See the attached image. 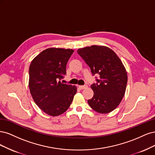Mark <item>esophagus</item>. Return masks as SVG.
Masks as SVG:
<instances>
[{"label": "esophagus", "instance_id": "esophagus-1", "mask_svg": "<svg viewBox=\"0 0 155 155\" xmlns=\"http://www.w3.org/2000/svg\"><path fill=\"white\" fill-rule=\"evenodd\" d=\"M78 87L81 89H84L85 88H87V85H84V86H78Z\"/></svg>", "mask_w": 155, "mask_h": 155}]
</instances>
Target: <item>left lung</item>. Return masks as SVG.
<instances>
[{
    "instance_id": "obj_1",
    "label": "left lung",
    "mask_w": 155,
    "mask_h": 155,
    "mask_svg": "<svg viewBox=\"0 0 155 155\" xmlns=\"http://www.w3.org/2000/svg\"><path fill=\"white\" fill-rule=\"evenodd\" d=\"M78 53L97 74V83L91 85L93 97L88 100L90 107L100 113L113 111L122 101L126 91L127 75L126 69L112 49L106 46H91L78 49Z\"/></svg>"
}]
</instances>
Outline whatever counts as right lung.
<instances>
[{
	"label": "right lung",
	"instance_id": "add662e5",
	"mask_svg": "<svg viewBox=\"0 0 155 155\" xmlns=\"http://www.w3.org/2000/svg\"><path fill=\"white\" fill-rule=\"evenodd\" d=\"M74 51L48 48L35 58L29 69V87L33 101L44 113L53 117L68 110L77 89L62 84L66 65Z\"/></svg>",
	"mask_w": 155,
	"mask_h": 155
}]
</instances>
